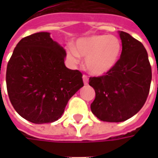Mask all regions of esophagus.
Listing matches in <instances>:
<instances>
[{
	"label": "esophagus",
	"instance_id": "esophagus-1",
	"mask_svg": "<svg viewBox=\"0 0 158 158\" xmlns=\"http://www.w3.org/2000/svg\"><path fill=\"white\" fill-rule=\"evenodd\" d=\"M83 81H84V84L85 85H88V82H89V79H88V76L84 74L83 75Z\"/></svg>",
	"mask_w": 158,
	"mask_h": 158
}]
</instances>
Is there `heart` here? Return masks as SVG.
<instances>
[{
	"instance_id": "b5f03b06",
	"label": "heart",
	"mask_w": 158,
	"mask_h": 158,
	"mask_svg": "<svg viewBox=\"0 0 158 158\" xmlns=\"http://www.w3.org/2000/svg\"><path fill=\"white\" fill-rule=\"evenodd\" d=\"M122 53V42L115 35H97L79 40L76 50L69 49V57L74 63L79 56L86 57L87 70L94 75H103L116 66Z\"/></svg>"
}]
</instances>
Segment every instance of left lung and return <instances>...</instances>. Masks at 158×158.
<instances>
[{
	"mask_svg": "<svg viewBox=\"0 0 158 158\" xmlns=\"http://www.w3.org/2000/svg\"><path fill=\"white\" fill-rule=\"evenodd\" d=\"M122 53L116 66L99 77H90L96 91L90 105L93 114L104 122H123L142 108L150 91L152 67L141 42L119 32Z\"/></svg>",
	"mask_w": 158,
	"mask_h": 158,
	"instance_id": "8db88e82",
	"label": "left lung"
}]
</instances>
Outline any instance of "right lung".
<instances>
[{
	"instance_id": "obj_1",
	"label": "right lung",
	"mask_w": 158,
	"mask_h": 158,
	"mask_svg": "<svg viewBox=\"0 0 158 158\" xmlns=\"http://www.w3.org/2000/svg\"><path fill=\"white\" fill-rule=\"evenodd\" d=\"M65 56L47 32L26 36L16 45L6 81L10 102L23 118L39 124L55 122L84 86L82 73L68 69Z\"/></svg>"
}]
</instances>
